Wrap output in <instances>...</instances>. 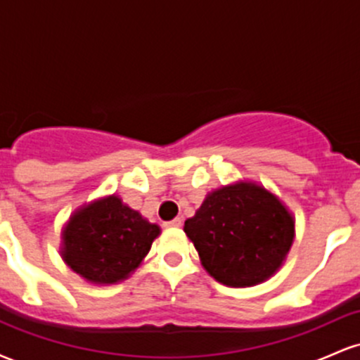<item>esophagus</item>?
Here are the masks:
<instances>
[{
    "label": "esophagus",
    "mask_w": 360,
    "mask_h": 360,
    "mask_svg": "<svg viewBox=\"0 0 360 360\" xmlns=\"http://www.w3.org/2000/svg\"><path fill=\"white\" fill-rule=\"evenodd\" d=\"M164 225H166V226H176V229H177V226L183 225V218H174V220L166 221V223H164Z\"/></svg>",
    "instance_id": "obj_1"
}]
</instances>
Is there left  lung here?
Segmentation results:
<instances>
[{"mask_svg": "<svg viewBox=\"0 0 360 360\" xmlns=\"http://www.w3.org/2000/svg\"><path fill=\"white\" fill-rule=\"evenodd\" d=\"M184 232L218 283L245 288L279 269L295 238V220L267 189L238 183L208 194L184 221Z\"/></svg>", "mask_w": 360, "mask_h": 360, "instance_id": "8db88e82", "label": "left lung"}]
</instances>
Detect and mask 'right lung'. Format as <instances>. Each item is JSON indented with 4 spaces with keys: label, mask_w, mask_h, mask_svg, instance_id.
<instances>
[{
    "label": "right lung",
    "mask_w": 360,
    "mask_h": 360,
    "mask_svg": "<svg viewBox=\"0 0 360 360\" xmlns=\"http://www.w3.org/2000/svg\"><path fill=\"white\" fill-rule=\"evenodd\" d=\"M159 233L118 196H108L74 213L62 233V257L91 283L113 284L137 269Z\"/></svg>",
    "instance_id": "right-lung-1"
}]
</instances>
